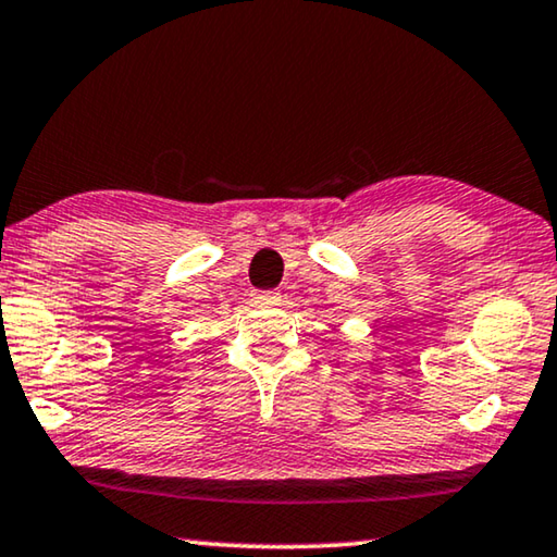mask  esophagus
I'll return each mask as SVG.
<instances>
[{"label": "esophagus", "mask_w": 557, "mask_h": 557, "mask_svg": "<svg viewBox=\"0 0 557 557\" xmlns=\"http://www.w3.org/2000/svg\"><path fill=\"white\" fill-rule=\"evenodd\" d=\"M253 298H256V301H259V304H276L278 298H281V294H278V292H256Z\"/></svg>", "instance_id": "esophagus-1"}]
</instances>
